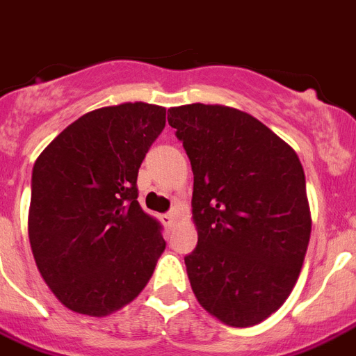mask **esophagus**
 I'll return each mask as SVG.
<instances>
[{"mask_svg": "<svg viewBox=\"0 0 356 356\" xmlns=\"http://www.w3.org/2000/svg\"><path fill=\"white\" fill-rule=\"evenodd\" d=\"M175 219H177L175 212H168V213H164V216H163V223L170 228V227H173V225H175Z\"/></svg>", "mask_w": 356, "mask_h": 356, "instance_id": "obj_1", "label": "esophagus"}]
</instances>
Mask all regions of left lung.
<instances>
[{"label": "left lung", "instance_id": "8db88e82", "mask_svg": "<svg viewBox=\"0 0 356 356\" xmlns=\"http://www.w3.org/2000/svg\"><path fill=\"white\" fill-rule=\"evenodd\" d=\"M192 163L197 247L184 258L201 307L232 327L276 313L302 270L311 208L298 155L273 129L219 104L172 108Z\"/></svg>", "mask_w": 356, "mask_h": 356}]
</instances>
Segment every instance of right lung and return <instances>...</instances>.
Returning <instances> with one entry per match:
<instances>
[{"label": "right lung", "instance_id": "right-lung-1", "mask_svg": "<svg viewBox=\"0 0 356 356\" xmlns=\"http://www.w3.org/2000/svg\"><path fill=\"white\" fill-rule=\"evenodd\" d=\"M166 108L126 102L69 124L33 168L29 239L62 305L108 316L137 298L166 241L138 204L137 175Z\"/></svg>", "mask_w": 356, "mask_h": 356}]
</instances>
